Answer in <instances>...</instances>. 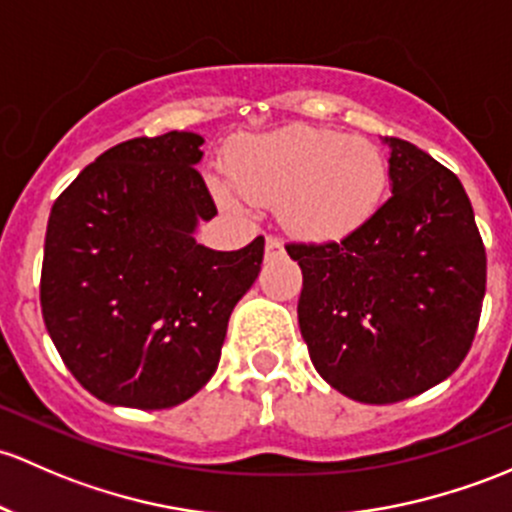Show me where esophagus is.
Wrapping results in <instances>:
<instances>
[{
    "instance_id": "34e87169",
    "label": "esophagus",
    "mask_w": 512,
    "mask_h": 512,
    "mask_svg": "<svg viewBox=\"0 0 512 512\" xmlns=\"http://www.w3.org/2000/svg\"><path fill=\"white\" fill-rule=\"evenodd\" d=\"M265 250H267V257H274V255H282L284 252V242L279 240V238H267L265 240Z\"/></svg>"
}]
</instances>
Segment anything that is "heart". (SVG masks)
<instances>
[{"mask_svg":"<svg viewBox=\"0 0 512 512\" xmlns=\"http://www.w3.org/2000/svg\"><path fill=\"white\" fill-rule=\"evenodd\" d=\"M225 181L213 191L225 208L240 198L277 206L301 240H343L363 228L385 198L387 164L378 144L326 127L292 125L245 134L225 154Z\"/></svg>","mask_w":512,"mask_h":512,"instance_id":"heart-1","label":"heart"}]
</instances>
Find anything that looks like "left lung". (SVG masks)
Here are the masks:
<instances>
[{"mask_svg": "<svg viewBox=\"0 0 512 512\" xmlns=\"http://www.w3.org/2000/svg\"><path fill=\"white\" fill-rule=\"evenodd\" d=\"M392 196L341 242H289L304 287L299 328L314 368L365 405L407 400L469 353L486 247L464 186L414 144L385 137Z\"/></svg>", "mask_w": 512, "mask_h": 512, "instance_id": "8db88e82", "label": "left lung"}]
</instances>
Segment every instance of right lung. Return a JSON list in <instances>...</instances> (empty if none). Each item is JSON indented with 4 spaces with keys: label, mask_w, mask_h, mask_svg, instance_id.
Returning a JSON list of instances; mask_svg holds the SVG:
<instances>
[{
    "label": "right lung",
    "mask_w": 512,
    "mask_h": 512,
    "mask_svg": "<svg viewBox=\"0 0 512 512\" xmlns=\"http://www.w3.org/2000/svg\"><path fill=\"white\" fill-rule=\"evenodd\" d=\"M201 144L193 132L117 144L48 215L46 331L73 378L107 405L166 410L196 395L260 274L262 235L233 252L193 238L218 213L196 171Z\"/></svg>",
    "instance_id": "obj_1"
}]
</instances>
